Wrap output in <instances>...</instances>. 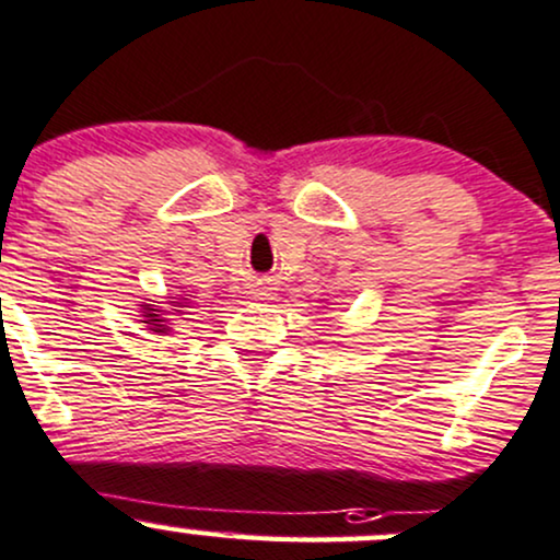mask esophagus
<instances>
[{
	"label": "esophagus",
	"instance_id": "34e87169",
	"mask_svg": "<svg viewBox=\"0 0 560 560\" xmlns=\"http://www.w3.org/2000/svg\"><path fill=\"white\" fill-rule=\"evenodd\" d=\"M262 290H270V287H262ZM262 290H260V292H257V294H268V292H262Z\"/></svg>",
	"mask_w": 560,
	"mask_h": 560
}]
</instances>
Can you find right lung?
<instances>
[{"mask_svg":"<svg viewBox=\"0 0 560 560\" xmlns=\"http://www.w3.org/2000/svg\"><path fill=\"white\" fill-rule=\"evenodd\" d=\"M183 303H186V298L177 300L175 308H188V305H183ZM175 308H172V311H175ZM143 318H145L143 324H149L151 331H167L170 329L167 327V318H164V313L159 311V308H151V305H143Z\"/></svg>","mask_w":560,"mask_h":560,"instance_id":"add662e5","label":"right lung"}]
</instances>
